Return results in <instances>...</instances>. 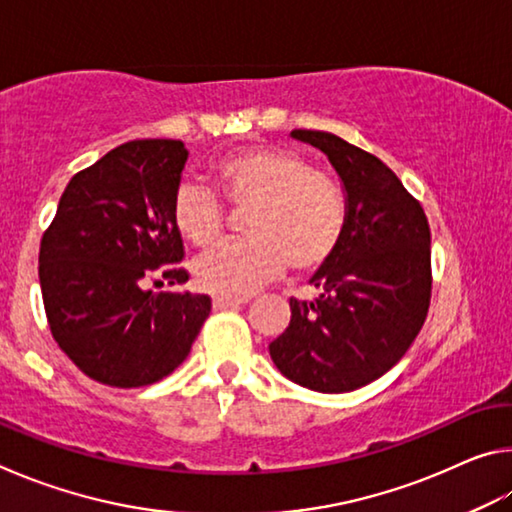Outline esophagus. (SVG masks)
<instances>
[{
  "mask_svg": "<svg viewBox=\"0 0 512 512\" xmlns=\"http://www.w3.org/2000/svg\"><path fill=\"white\" fill-rule=\"evenodd\" d=\"M244 302H248V298H225V296H216L212 300V307L216 311L221 309H230V307H237V305H244Z\"/></svg>",
  "mask_w": 512,
  "mask_h": 512,
  "instance_id": "1",
  "label": "esophagus"
}]
</instances>
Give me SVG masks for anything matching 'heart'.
Segmentation results:
<instances>
[{"instance_id":"obj_1","label":"heart","mask_w":512,"mask_h":512,"mask_svg":"<svg viewBox=\"0 0 512 512\" xmlns=\"http://www.w3.org/2000/svg\"><path fill=\"white\" fill-rule=\"evenodd\" d=\"M210 176L241 219L248 239L230 241L194 264L198 287L225 298H246L284 268L311 273L336 255L348 228V196L339 180L314 169L296 151L250 146L225 155ZM171 219L180 237L210 248L225 230V210L207 189L183 185Z\"/></svg>"}]
</instances>
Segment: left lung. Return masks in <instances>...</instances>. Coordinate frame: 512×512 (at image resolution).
I'll return each instance as SVG.
<instances>
[{
    "instance_id": "obj_1",
    "label": "left lung",
    "mask_w": 512,
    "mask_h": 512,
    "mask_svg": "<svg viewBox=\"0 0 512 512\" xmlns=\"http://www.w3.org/2000/svg\"><path fill=\"white\" fill-rule=\"evenodd\" d=\"M291 135L323 151L341 176L348 228L311 277L318 298L289 300V327L268 352L284 377L311 391H357L404 357L427 318L429 221L377 155L325 131Z\"/></svg>"
}]
</instances>
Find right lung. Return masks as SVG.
I'll use <instances>...</instances> for the list:
<instances>
[{
    "label": "right lung",
    "mask_w": 512,
    "mask_h": 512,
    "mask_svg": "<svg viewBox=\"0 0 512 512\" xmlns=\"http://www.w3.org/2000/svg\"><path fill=\"white\" fill-rule=\"evenodd\" d=\"M187 155L180 140L117 146L69 180L42 235L51 336L99 384L137 388L171 375L210 316L203 293L144 289L153 277L189 280L171 219Z\"/></svg>",
    "instance_id": "1"
}]
</instances>
